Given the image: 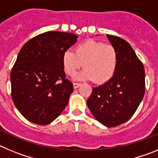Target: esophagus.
<instances>
[{
  "label": "esophagus",
  "mask_w": 158,
  "mask_h": 158,
  "mask_svg": "<svg viewBox=\"0 0 158 158\" xmlns=\"http://www.w3.org/2000/svg\"><path fill=\"white\" fill-rule=\"evenodd\" d=\"M81 85V83L74 82V83H73V87H74V89H77V88Z\"/></svg>",
  "instance_id": "34e87169"
}]
</instances>
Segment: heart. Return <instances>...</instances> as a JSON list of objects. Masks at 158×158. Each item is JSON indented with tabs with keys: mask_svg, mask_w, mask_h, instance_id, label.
Segmentation results:
<instances>
[{
	"mask_svg": "<svg viewBox=\"0 0 158 158\" xmlns=\"http://www.w3.org/2000/svg\"><path fill=\"white\" fill-rule=\"evenodd\" d=\"M62 62L65 73L73 76L83 65L85 70L78 75L79 79L93 80L104 84L111 80L118 65V53L114 46L103 42L87 40L75 49L63 54Z\"/></svg>",
	"mask_w": 158,
	"mask_h": 158,
	"instance_id": "b5f03b06",
	"label": "heart"
}]
</instances>
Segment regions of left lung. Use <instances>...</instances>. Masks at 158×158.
Listing matches in <instances>:
<instances>
[{"mask_svg": "<svg viewBox=\"0 0 158 158\" xmlns=\"http://www.w3.org/2000/svg\"><path fill=\"white\" fill-rule=\"evenodd\" d=\"M118 53V65L111 80L93 88L87 106L93 116L108 127L123 124L133 116L146 90L145 69L126 40L107 35Z\"/></svg>", "mask_w": 158, "mask_h": 158, "instance_id": "8db88e82", "label": "left lung"}]
</instances>
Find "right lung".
Masks as SVG:
<instances>
[{
    "label": "right lung",
    "mask_w": 158,
    "mask_h": 158,
    "mask_svg": "<svg viewBox=\"0 0 158 158\" xmlns=\"http://www.w3.org/2000/svg\"><path fill=\"white\" fill-rule=\"evenodd\" d=\"M77 35L47 31L25 43L10 74L11 95L21 115L39 125L51 123L62 112L73 91L65 78L62 56Z\"/></svg>",
    "instance_id": "1"
}]
</instances>
